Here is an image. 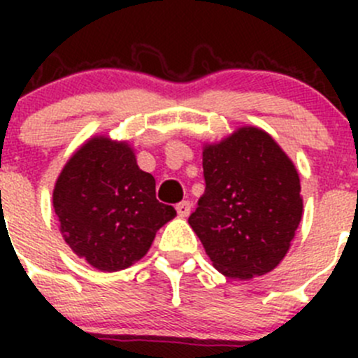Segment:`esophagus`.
I'll list each match as a JSON object with an SVG mask.
<instances>
[{"label": "esophagus", "instance_id": "esophagus-1", "mask_svg": "<svg viewBox=\"0 0 358 358\" xmlns=\"http://www.w3.org/2000/svg\"><path fill=\"white\" fill-rule=\"evenodd\" d=\"M190 209H192V204L189 201H182L176 204V213H178L180 218H187L190 215Z\"/></svg>", "mask_w": 358, "mask_h": 358}]
</instances>
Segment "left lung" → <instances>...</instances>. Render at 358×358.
<instances>
[{"mask_svg": "<svg viewBox=\"0 0 358 358\" xmlns=\"http://www.w3.org/2000/svg\"><path fill=\"white\" fill-rule=\"evenodd\" d=\"M206 189L189 223L216 270L232 279L270 272L303 211L298 171L270 135L241 128L202 152Z\"/></svg>", "mask_w": 358, "mask_h": 358, "instance_id": "obj_1", "label": "left lung"}]
</instances>
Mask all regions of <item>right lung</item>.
Segmentation results:
<instances>
[{"label":"right lung","mask_w":358,"mask_h":358,"mask_svg":"<svg viewBox=\"0 0 358 358\" xmlns=\"http://www.w3.org/2000/svg\"><path fill=\"white\" fill-rule=\"evenodd\" d=\"M53 208L72 251L102 272H117L149 251L176 216L156 199V180L126 143L96 136L74 154L57 180Z\"/></svg>","instance_id":"add662e5"}]
</instances>
